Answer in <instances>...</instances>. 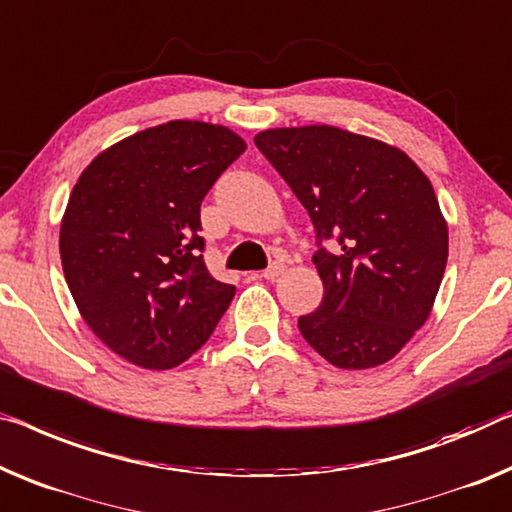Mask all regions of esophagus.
<instances>
[{"label":"esophagus","mask_w":512,"mask_h":512,"mask_svg":"<svg viewBox=\"0 0 512 512\" xmlns=\"http://www.w3.org/2000/svg\"><path fill=\"white\" fill-rule=\"evenodd\" d=\"M282 271H285V266H282L280 262H273V264L269 266V269L262 271V278L273 282V280H278V278L282 276Z\"/></svg>","instance_id":"34e87169"}]
</instances>
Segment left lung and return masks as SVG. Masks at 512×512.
<instances>
[{"instance_id":"left-lung-1","label":"left lung","mask_w":512,"mask_h":512,"mask_svg":"<svg viewBox=\"0 0 512 512\" xmlns=\"http://www.w3.org/2000/svg\"><path fill=\"white\" fill-rule=\"evenodd\" d=\"M315 225L324 299L299 317L308 345L335 368L391 361L437 299L448 227L430 179L404 151L335 126L255 135Z\"/></svg>"}]
</instances>
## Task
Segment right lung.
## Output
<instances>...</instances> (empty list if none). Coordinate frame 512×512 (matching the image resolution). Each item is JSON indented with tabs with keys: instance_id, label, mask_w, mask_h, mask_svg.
Returning a JSON list of instances; mask_svg holds the SVG:
<instances>
[{
	"instance_id": "add662e5",
	"label": "right lung",
	"mask_w": 512,
	"mask_h": 512,
	"mask_svg": "<svg viewBox=\"0 0 512 512\" xmlns=\"http://www.w3.org/2000/svg\"><path fill=\"white\" fill-rule=\"evenodd\" d=\"M243 151L225 126L167 121L112 144L75 183L59 232L66 285L133 365L177 368L230 308L236 287L204 264L200 207Z\"/></svg>"
}]
</instances>
